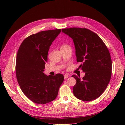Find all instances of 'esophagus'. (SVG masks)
I'll return each instance as SVG.
<instances>
[{
	"label": "esophagus",
	"mask_w": 125,
	"mask_h": 125,
	"mask_svg": "<svg viewBox=\"0 0 125 125\" xmlns=\"http://www.w3.org/2000/svg\"><path fill=\"white\" fill-rule=\"evenodd\" d=\"M64 76V78H65V79H66V78H68V77H69V76L67 74H65Z\"/></svg>",
	"instance_id": "34e87169"
}]
</instances>
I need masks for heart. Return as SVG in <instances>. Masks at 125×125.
Segmentation results:
<instances>
[{
  "label": "heart",
  "instance_id": "heart-1",
  "mask_svg": "<svg viewBox=\"0 0 125 125\" xmlns=\"http://www.w3.org/2000/svg\"><path fill=\"white\" fill-rule=\"evenodd\" d=\"M69 47V46L68 45H67V44H64L62 47Z\"/></svg>",
  "mask_w": 125,
  "mask_h": 125
}]
</instances>
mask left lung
I'll use <instances>...</instances> for the list:
<instances>
[{"mask_svg":"<svg viewBox=\"0 0 125 125\" xmlns=\"http://www.w3.org/2000/svg\"><path fill=\"white\" fill-rule=\"evenodd\" d=\"M63 33L73 39L77 62L85 73L82 80L76 81L73 93L78 99L90 101L104 92L111 78L112 62L109 52L101 38L89 29L82 28L62 29Z\"/></svg>","mask_w":125,"mask_h":125,"instance_id":"8db88e82","label":"left lung"}]
</instances>
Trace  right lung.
Wrapping results in <instances>:
<instances>
[{"label": "right lung", "mask_w": 125, "mask_h": 125, "mask_svg": "<svg viewBox=\"0 0 125 125\" xmlns=\"http://www.w3.org/2000/svg\"><path fill=\"white\" fill-rule=\"evenodd\" d=\"M61 29L42 31L25 38L19 48L16 58L17 79L23 93L37 104L55 100L64 77L58 73L47 76L43 73L52 42Z\"/></svg>", "instance_id": "obj_1"}]
</instances>
